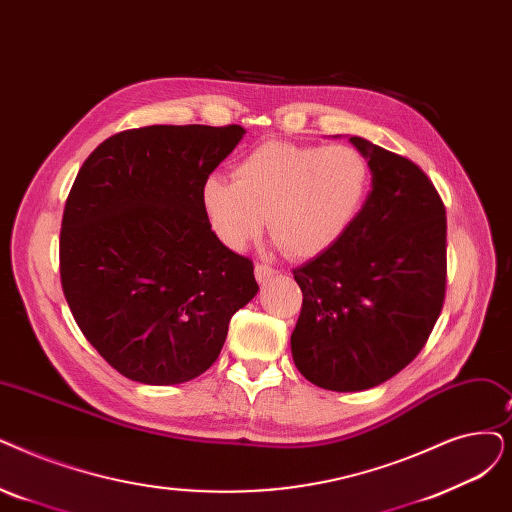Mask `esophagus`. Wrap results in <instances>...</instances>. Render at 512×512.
<instances>
[{"instance_id": "1", "label": "esophagus", "mask_w": 512, "mask_h": 512, "mask_svg": "<svg viewBox=\"0 0 512 512\" xmlns=\"http://www.w3.org/2000/svg\"><path fill=\"white\" fill-rule=\"evenodd\" d=\"M278 274V270H274L272 265H265V263H257L255 265V278L259 282H268L270 278H274Z\"/></svg>"}]
</instances>
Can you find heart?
<instances>
[{"instance_id": "b5f03b06", "label": "heart", "mask_w": 512, "mask_h": 512, "mask_svg": "<svg viewBox=\"0 0 512 512\" xmlns=\"http://www.w3.org/2000/svg\"><path fill=\"white\" fill-rule=\"evenodd\" d=\"M368 186L370 165L358 148L268 142L236 165L234 182L209 177L203 211L228 249H247L268 219L286 255L309 259L349 230Z\"/></svg>"}]
</instances>
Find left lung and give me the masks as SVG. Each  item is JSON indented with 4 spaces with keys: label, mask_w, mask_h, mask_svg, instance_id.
Returning a JSON list of instances; mask_svg holds the SVG:
<instances>
[{
    "label": "left lung",
    "mask_w": 512,
    "mask_h": 512,
    "mask_svg": "<svg viewBox=\"0 0 512 512\" xmlns=\"http://www.w3.org/2000/svg\"><path fill=\"white\" fill-rule=\"evenodd\" d=\"M349 142L372 190L349 230L301 268L291 351L309 383L364 391L425 347L446 297V207L416 163L364 138Z\"/></svg>",
    "instance_id": "8db88e82"
}]
</instances>
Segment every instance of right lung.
I'll use <instances>...</instances> for the list:
<instances>
[{"instance_id": "right-lung-1", "label": "right lung", "mask_w": 512, "mask_h": 512, "mask_svg": "<svg viewBox=\"0 0 512 512\" xmlns=\"http://www.w3.org/2000/svg\"><path fill=\"white\" fill-rule=\"evenodd\" d=\"M240 125H150L104 140L62 215L60 280L73 318L131 381L177 385L217 360L228 324L259 291L203 211V186Z\"/></svg>"}]
</instances>
